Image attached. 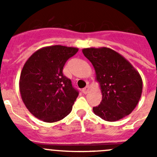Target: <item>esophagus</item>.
I'll return each mask as SVG.
<instances>
[{
    "label": "esophagus",
    "mask_w": 157,
    "mask_h": 157,
    "mask_svg": "<svg viewBox=\"0 0 157 157\" xmlns=\"http://www.w3.org/2000/svg\"><path fill=\"white\" fill-rule=\"evenodd\" d=\"M82 93L84 94H86L87 93H88L89 91H90V86H86L85 88L82 89Z\"/></svg>",
    "instance_id": "obj_1"
}]
</instances>
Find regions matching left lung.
I'll return each mask as SVG.
<instances>
[{"mask_svg":"<svg viewBox=\"0 0 157 157\" xmlns=\"http://www.w3.org/2000/svg\"><path fill=\"white\" fill-rule=\"evenodd\" d=\"M84 56L95 70L102 100L94 107V114L105 121L114 122L130 115L142 93V79L130 62L112 48H83Z\"/></svg>","mask_w":157,"mask_h":157,"instance_id":"left-lung-1","label":"left lung"}]
</instances>
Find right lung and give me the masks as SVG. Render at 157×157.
Segmentation results:
<instances>
[{
    "label": "right lung",
    "instance_id": "add662e5",
    "mask_svg": "<svg viewBox=\"0 0 157 157\" xmlns=\"http://www.w3.org/2000/svg\"><path fill=\"white\" fill-rule=\"evenodd\" d=\"M78 51V48L63 45L43 47L26 61L19 78V91L25 106L36 118L54 123L71 112L78 92L63 75V68Z\"/></svg>",
    "mask_w": 157,
    "mask_h": 157
}]
</instances>
